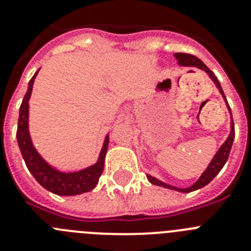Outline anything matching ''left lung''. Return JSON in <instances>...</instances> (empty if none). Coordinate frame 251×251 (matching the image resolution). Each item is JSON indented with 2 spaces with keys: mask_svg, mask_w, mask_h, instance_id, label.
Listing matches in <instances>:
<instances>
[{
  "mask_svg": "<svg viewBox=\"0 0 251 251\" xmlns=\"http://www.w3.org/2000/svg\"><path fill=\"white\" fill-rule=\"evenodd\" d=\"M175 57L177 59V63H178L179 66H185V68H197L205 72L206 74L208 75V77L211 79L212 83L215 84L217 89H219V93L221 94L223 99L225 100L226 104V108L229 110L230 113V133L227 138L225 139L223 145L220 146V148L216 151V153L214 154V157L211 158L208 166L206 167V170L203 171L202 175H201L199 178H197L196 182L192 183L191 186H188V187H176V186H172V185H168V183L163 182L161 179L156 178V177L151 176V175L147 174V178L152 185H156V186H161V187H165L168 188V190H174V191H178V192H182V194H188V192H192V191H196V190H200V188L205 187L206 185L211 182L212 179L217 176V174L223 170V167L225 166L226 161L229 158V154H230V151H231L232 147V142H234L235 138V128H234V121H232V115H231V109H230L229 104H227V100L225 98V94L223 92V88H221L220 83L217 80V77L215 76L214 73L205 65V64L201 61L199 57L194 56V55H190V54H185V52H176L175 54Z\"/></svg>",
  "mask_w": 251,
  "mask_h": 251,
  "instance_id": "1",
  "label": "left lung"
}]
</instances>
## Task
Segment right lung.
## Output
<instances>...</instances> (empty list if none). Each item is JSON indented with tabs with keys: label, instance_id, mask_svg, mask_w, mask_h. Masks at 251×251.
<instances>
[{
	"label": "right lung",
	"instance_id": "1",
	"mask_svg": "<svg viewBox=\"0 0 251 251\" xmlns=\"http://www.w3.org/2000/svg\"><path fill=\"white\" fill-rule=\"evenodd\" d=\"M39 72L40 70H37L34 76L31 77V80L28 81L27 92L24 97L21 106H20L16 138L22 158L37 182L52 194L59 195V196H75V195L92 191L93 188H95V186L98 185L99 177L104 170V159H105L108 145H109V134H106L98 159L94 165L88 166L83 170L74 171V172H64V171H60L59 168L50 165L37 152L32 143V139H31L30 130H28V108H30L28 101H30L31 93H32L35 77Z\"/></svg>",
	"mask_w": 251,
	"mask_h": 251
}]
</instances>
